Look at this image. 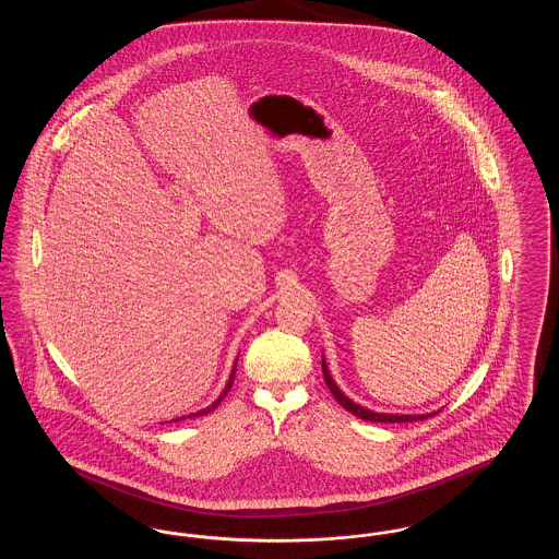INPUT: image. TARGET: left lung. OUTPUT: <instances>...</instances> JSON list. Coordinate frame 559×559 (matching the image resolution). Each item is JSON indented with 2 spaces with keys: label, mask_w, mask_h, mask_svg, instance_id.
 <instances>
[{
  "label": "left lung",
  "mask_w": 559,
  "mask_h": 559,
  "mask_svg": "<svg viewBox=\"0 0 559 559\" xmlns=\"http://www.w3.org/2000/svg\"><path fill=\"white\" fill-rule=\"evenodd\" d=\"M322 372H324V381H326V385H329V390H331V394L335 396V400H337L346 411H349L352 415L360 417L362 421H374V424H406V421H417V419H427V417L436 415V413H429V415H383V413H372L369 408H362L360 404H354L352 400L346 399V396L340 392V388L335 385V381L331 379V374L326 371L324 360H322Z\"/></svg>",
  "instance_id": "8db88e82"
}]
</instances>
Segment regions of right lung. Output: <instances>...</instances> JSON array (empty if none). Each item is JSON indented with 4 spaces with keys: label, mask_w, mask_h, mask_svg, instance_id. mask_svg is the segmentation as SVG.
Here are the masks:
<instances>
[{
    "label": "right lung",
    "mask_w": 559,
    "mask_h": 559,
    "mask_svg": "<svg viewBox=\"0 0 559 559\" xmlns=\"http://www.w3.org/2000/svg\"><path fill=\"white\" fill-rule=\"evenodd\" d=\"M235 371H237V367H235ZM235 371L230 374V381H228V385H226V390L222 392V396L213 402L212 406H207L205 411H199V413H194V415H190V417H199V415H207V413H212L213 408H217V404L224 400V396L230 392V388H233V383H235Z\"/></svg>",
    "instance_id": "add662e5"
}]
</instances>
